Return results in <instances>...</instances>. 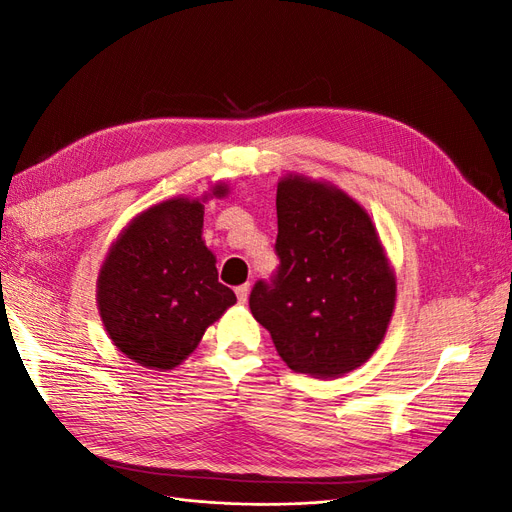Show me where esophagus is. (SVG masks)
Instances as JSON below:
<instances>
[{
    "label": "esophagus",
    "instance_id": "obj_1",
    "mask_svg": "<svg viewBox=\"0 0 512 512\" xmlns=\"http://www.w3.org/2000/svg\"><path fill=\"white\" fill-rule=\"evenodd\" d=\"M235 292H237V301H239L241 305H245V303H247V294H250V284H241V286H237V288H235Z\"/></svg>",
    "mask_w": 512,
    "mask_h": 512
}]
</instances>
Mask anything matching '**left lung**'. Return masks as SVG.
<instances>
[{
  "instance_id": "left-lung-1",
  "label": "left lung",
  "mask_w": 512,
  "mask_h": 512,
  "mask_svg": "<svg viewBox=\"0 0 512 512\" xmlns=\"http://www.w3.org/2000/svg\"><path fill=\"white\" fill-rule=\"evenodd\" d=\"M275 205L280 267L254 284L250 309L292 371L342 376L374 354L389 327V260L369 215L337 188L290 175Z\"/></svg>"
}]
</instances>
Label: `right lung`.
Masks as SVG:
<instances>
[{"instance_id": "add662e5", "label": "right lung", "mask_w": 512, "mask_h": 512, "mask_svg": "<svg viewBox=\"0 0 512 512\" xmlns=\"http://www.w3.org/2000/svg\"><path fill=\"white\" fill-rule=\"evenodd\" d=\"M224 185L213 196H224ZM198 200L173 198L132 220L98 277V307L115 346L147 369H173L230 305L203 241Z\"/></svg>"}]
</instances>
